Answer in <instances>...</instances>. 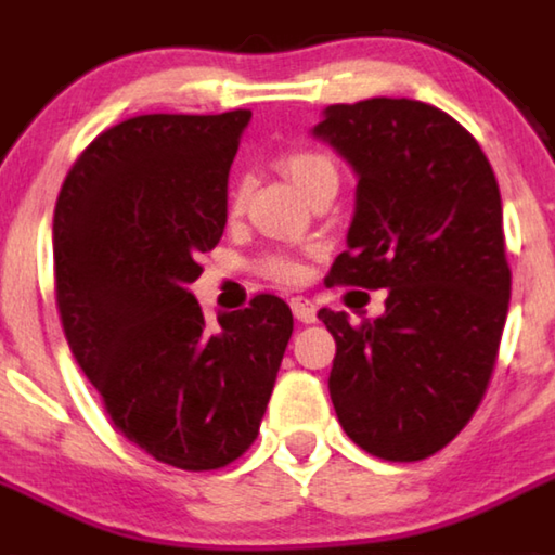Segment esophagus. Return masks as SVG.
Here are the masks:
<instances>
[{
  "label": "esophagus",
  "mask_w": 555,
  "mask_h": 555,
  "mask_svg": "<svg viewBox=\"0 0 555 555\" xmlns=\"http://www.w3.org/2000/svg\"><path fill=\"white\" fill-rule=\"evenodd\" d=\"M291 310H293V315H296L299 321H305V324H313V321H315V305H313V301L291 299Z\"/></svg>",
  "instance_id": "1"
}]
</instances>
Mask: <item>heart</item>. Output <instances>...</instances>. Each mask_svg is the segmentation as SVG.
<instances>
[{"label": "heart", "instance_id": "heart-1", "mask_svg": "<svg viewBox=\"0 0 555 555\" xmlns=\"http://www.w3.org/2000/svg\"><path fill=\"white\" fill-rule=\"evenodd\" d=\"M276 166L307 197L321 185L338 183V169H335L333 157H327L319 149H287L276 157ZM242 199H245L242 189H236L231 194V211H242ZM259 268H262L264 276L273 279V282H282V285H293V282H299L305 276V264L291 254H268L259 262Z\"/></svg>", "mask_w": 555, "mask_h": 555}]
</instances>
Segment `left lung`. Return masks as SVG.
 <instances>
[{
	"instance_id": "obj_1",
	"label": "left lung",
	"mask_w": 555,
	"mask_h": 555,
	"mask_svg": "<svg viewBox=\"0 0 555 555\" xmlns=\"http://www.w3.org/2000/svg\"><path fill=\"white\" fill-rule=\"evenodd\" d=\"M313 134L358 171L356 217L327 285L389 287L386 313L335 338L330 398L352 443L414 463L449 446L500 356L511 268L500 185L477 138L423 101L333 104Z\"/></svg>"
}]
</instances>
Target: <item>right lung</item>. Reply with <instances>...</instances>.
Listing matches in <instances>:
<instances>
[{"label": "right lung", "instance_id": "1", "mask_svg": "<svg viewBox=\"0 0 555 555\" xmlns=\"http://www.w3.org/2000/svg\"><path fill=\"white\" fill-rule=\"evenodd\" d=\"M250 109L138 115L83 149L55 199V307L129 443L183 472L250 449L291 341L273 293L208 324L189 293L228 217Z\"/></svg>", "mask_w": 555, "mask_h": 555}]
</instances>
